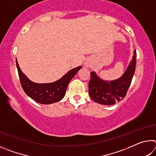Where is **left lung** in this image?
Returning <instances> with one entry per match:
<instances>
[{
  "label": "left lung",
  "instance_id": "8db88e82",
  "mask_svg": "<svg viewBox=\"0 0 156 156\" xmlns=\"http://www.w3.org/2000/svg\"><path fill=\"white\" fill-rule=\"evenodd\" d=\"M136 64V52L129 63L125 73L115 80L105 81L100 78L94 72H91L89 82V94L91 99L98 103L112 105L125 98L131 83Z\"/></svg>",
  "mask_w": 156,
  "mask_h": 156
}]
</instances>
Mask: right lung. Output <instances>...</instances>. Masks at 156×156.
I'll use <instances>...</instances> for the list:
<instances>
[{"label": "right lung", "instance_id": "1", "mask_svg": "<svg viewBox=\"0 0 156 156\" xmlns=\"http://www.w3.org/2000/svg\"><path fill=\"white\" fill-rule=\"evenodd\" d=\"M16 67L18 69L21 86L25 94L31 99L43 105L52 104L58 102L65 96L67 86L70 80L76 73L82 68L81 66L72 69L58 80L51 83H36L31 81L22 72L16 60Z\"/></svg>", "mask_w": 156, "mask_h": 156}]
</instances>
